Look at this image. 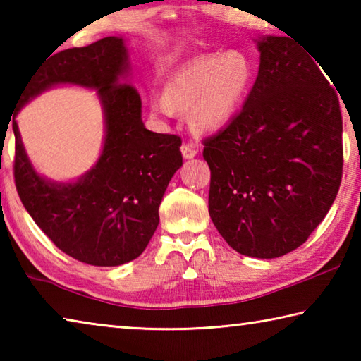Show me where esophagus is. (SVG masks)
Returning <instances> with one entry per match:
<instances>
[{"instance_id":"esophagus-1","label":"esophagus","mask_w":361,"mask_h":361,"mask_svg":"<svg viewBox=\"0 0 361 361\" xmlns=\"http://www.w3.org/2000/svg\"><path fill=\"white\" fill-rule=\"evenodd\" d=\"M181 154L185 159H194L195 154H197V149H195L192 145H183L181 146Z\"/></svg>"}]
</instances>
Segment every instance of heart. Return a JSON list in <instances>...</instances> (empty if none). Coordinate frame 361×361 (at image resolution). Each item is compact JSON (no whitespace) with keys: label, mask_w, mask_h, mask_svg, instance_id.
I'll return each mask as SVG.
<instances>
[{"label":"heart","mask_w":361,"mask_h":361,"mask_svg":"<svg viewBox=\"0 0 361 361\" xmlns=\"http://www.w3.org/2000/svg\"><path fill=\"white\" fill-rule=\"evenodd\" d=\"M253 66L240 51L195 57L178 66L164 84V95L151 100V113L172 118L188 111V124L197 135L224 130L252 87Z\"/></svg>","instance_id":"obj_1"}]
</instances>
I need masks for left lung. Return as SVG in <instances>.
<instances>
[{
	"instance_id": "8db88e82",
	"label": "left lung",
	"mask_w": 361,
	"mask_h": 361,
	"mask_svg": "<svg viewBox=\"0 0 361 361\" xmlns=\"http://www.w3.org/2000/svg\"><path fill=\"white\" fill-rule=\"evenodd\" d=\"M258 78L235 119L207 138L209 213L240 255L272 259L307 240L336 199L342 118L317 60L286 36H259Z\"/></svg>"
}]
</instances>
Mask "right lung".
<instances>
[{"instance_id":"add662e5","label":"right lung","mask_w":361,"mask_h":361,"mask_svg":"<svg viewBox=\"0 0 361 361\" xmlns=\"http://www.w3.org/2000/svg\"><path fill=\"white\" fill-rule=\"evenodd\" d=\"M124 36L57 52L36 68L12 118L19 197L39 229L63 253L92 266L138 258L159 224V205L183 166L181 138L145 127L142 99L130 82ZM57 85L95 90L106 135L101 156L76 180L41 176L29 161L15 118L27 102Z\"/></svg>"}]
</instances>
